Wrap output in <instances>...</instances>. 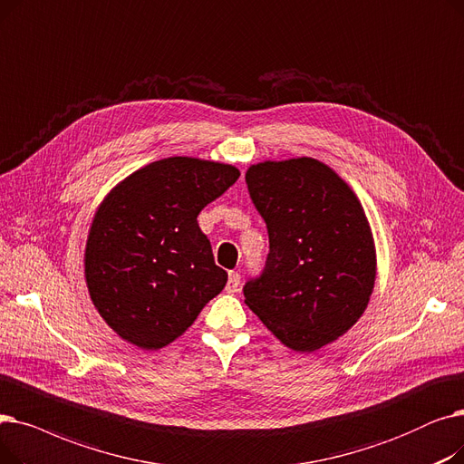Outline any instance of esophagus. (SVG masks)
<instances>
[{"instance_id":"1","label":"esophagus","mask_w":464,"mask_h":464,"mask_svg":"<svg viewBox=\"0 0 464 464\" xmlns=\"http://www.w3.org/2000/svg\"><path fill=\"white\" fill-rule=\"evenodd\" d=\"M239 283H241V276L237 272H230L227 281V293H236L239 289Z\"/></svg>"}]
</instances>
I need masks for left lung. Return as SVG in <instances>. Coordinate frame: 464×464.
Wrapping results in <instances>:
<instances>
[{
	"instance_id": "obj_1",
	"label": "left lung",
	"mask_w": 464,
	"mask_h": 464,
	"mask_svg": "<svg viewBox=\"0 0 464 464\" xmlns=\"http://www.w3.org/2000/svg\"><path fill=\"white\" fill-rule=\"evenodd\" d=\"M270 253L244 286L246 304L295 351L312 353L359 321L376 281L364 209L315 159L260 162L246 173Z\"/></svg>"
}]
</instances>
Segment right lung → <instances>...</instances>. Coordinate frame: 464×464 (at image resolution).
I'll use <instances>...</instances> for the list:
<instances>
[{
    "instance_id": "add662e5",
    "label": "right lung",
    "mask_w": 464,
    "mask_h": 464,
    "mask_svg": "<svg viewBox=\"0 0 464 464\" xmlns=\"http://www.w3.org/2000/svg\"><path fill=\"white\" fill-rule=\"evenodd\" d=\"M237 178L228 164L171 157L134 171L102 202L84 276L96 310L122 340L160 349L225 289L228 274L196 218Z\"/></svg>"
}]
</instances>
